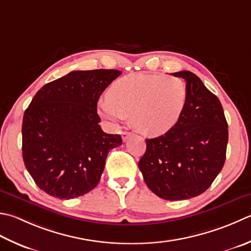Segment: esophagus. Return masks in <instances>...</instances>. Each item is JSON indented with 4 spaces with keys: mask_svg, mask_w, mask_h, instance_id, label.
I'll return each instance as SVG.
<instances>
[{
    "mask_svg": "<svg viewBox=\"0 0 251 251\" xmlns=\"http://www.w3.org/2000/svg\"><path fill=\"white\" fill-rule=\"evenodd\" d=\"M131 135V132L129 131H123L122 132V139L123 141H126L127 139H128V137Z\"/></svg>",
    "mask_w": 251,
    "mask_h": 251,
    "instance_id": "34e87169",
    "label": "esophagus"
}]
</instances>
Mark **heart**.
Here are the masks:
<instances>
[{"instance_id": "b5f03b06", "label": "heart", "mask_w": 251, "mask_h": 251, "mask_svg": "<svg viewBox=\"0 0 251 251\" xmlns=\"http://www.w3.org/2000/svg\"><path fill=\"white\" fill-rule=\"evenodd\" d=\"M187 98V86L178 77L130 74L112 83L109 98L98 102V112L112 126L131 116L137 131L156 137L178 122Z\"/></svg>"}]
</instances>
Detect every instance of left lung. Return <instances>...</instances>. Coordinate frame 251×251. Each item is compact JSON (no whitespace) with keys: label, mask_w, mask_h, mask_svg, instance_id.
Instances as JSON below:
<instances>
[{"label":"left lung","mask_w":251,"mask_h":251,"mask_svg":"<svg viewBox=\"0 0 251 251\" xmlns=\"http://www.w3.org/2000/svg\"><path fill=\"white\" fill-rule=\"evenodd\" d=\"M187 103L178 122L156 138L146 139L138 166L149 189L165 200H185L207 190L222 170L228 141L227 122L218 97L188 71Z\"/></svg>","instance_id":"obj_1"}]
</instances>
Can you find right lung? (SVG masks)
I'll return each instance as SVG.
<instances>
[{"mask_svg":"<svg viewBox=\"0 0 251 251\" xmlns=\"http://www.w3.org/2000/svg\"><path fill=\"white\" fill-rule=\"evenodd\" d=\"M121 74L74 71L33 97L23 119V159L41 190L73 199L99 184L107 153L122 145V137L102 130L97 104Z\"/></svg>","mask_w":251,"mask_h":251,"instance_id":"1","label":"right lung"}]
</instances>
